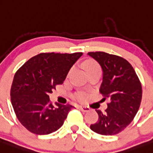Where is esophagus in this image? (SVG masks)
Segmentation results:
<instances>
[{"instance_id":"esophagus-1","label":"esophagus","mask_w":153,"mask_h":153,"mask_svg":"<svg viewBox=\"0 0 153 153\" xmlns=\"http://www.w3.org/2000/svg\"><path fill=\"white\" fill-rule=\"evenodd\" d=\"M78 108L81 111H84V112H86V111H90V108L89 107H88V106H82V105H79L78 106Z\"/></svg>"}]
</instances>
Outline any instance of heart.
Returning <instances> with one entry per match:
<instances>
[{
  "instance_id": "1",
  "label": "heart",
  "mask_w": 153,
  "mask_h": 153,
  "mask_svg": "<svg viewBox=\"0 0 153 153\" xmlns=\"http://www.w3.org/2000/svg\"><path fill=\"white\" fill-rule=\"evenodd\" d=\"M84 68L85 69V71H88V70H91V69L93 68H99V66L98 65V64L96 62H95L94 61H91V60H88L87 62H85L84 64ZM78 99L79 100L82 101L84 100L85 99V94H81V95H78Z\"/></svg>"
}]
</instances>
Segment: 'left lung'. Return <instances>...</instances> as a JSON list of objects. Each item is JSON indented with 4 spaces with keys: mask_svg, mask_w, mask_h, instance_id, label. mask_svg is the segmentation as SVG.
<instances>
[{
    "mask_svg": "<svg viewBox=\"0 0 153 153\" xmlns=\"http://www.w3.org/2000/svg\"><path fill=\"white\" fill-rule=\"evenodd\" d=\"M88 54L102 68L99 91L109 99L105 112L95 110L99 120L90 128L100 135H115L124 130L137 113L142 100V85L132 66L122 57L102 51Z\"/></svg>",
    "mask_w": 153,
    "mask_h": 153,
    "instance_id": "left-lung-1",
    "label": "left lung"
}]
</instances>
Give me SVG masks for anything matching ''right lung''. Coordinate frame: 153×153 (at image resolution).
Masks as SVG:
<instances>
[{"instance_id":"1","label":"right lung","mask_w":153,"mask_h":153,"mask_svg":"<svg viewBox=\"0 0 153 153\" xmlns=\"http://www.w3.org/2000/svg\"><path fill=\"white\" fill-rule=\"evenodd\" d=\"M82 52L42 53L30 58L14 75L10 100L20 123L37 135L55 132L63 125L70 105L50 102L49 94L62 85Z\"/></svg>"}]
</instances>
